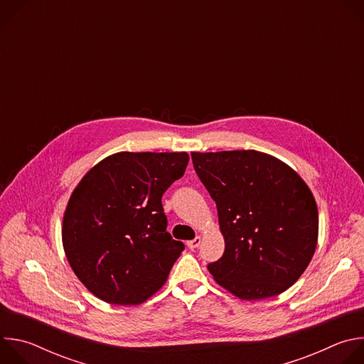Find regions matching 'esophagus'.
<instances>
[{
  "mask_svg": "<svg viewBox=\"0 0 364 364\" xmlns=\"http://www.w3.org/2000/svg\"><path fill=\"white\" fill-rule=\"evenodd\" d=\"M200 243H201V237H200V236H197V237H194L193 240L187 242V246H188L190 249H196V247H198V246H200Z\"/></svg>",
  "mask_w": 364,
  "mask_h": 364,
  "instance_id": "1",
  "label": "esophagus"
}]
</instances>
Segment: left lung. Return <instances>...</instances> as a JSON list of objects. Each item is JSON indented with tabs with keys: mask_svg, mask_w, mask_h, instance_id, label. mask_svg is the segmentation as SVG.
Listing matches in <instances>:
<instances>
[{
	"mask_svg": "<svg viewBox=\"0 0 364 364\" xmlns=\"http://www.w3.org/2000/svg\"><path fill=\"white\" fill-rule=\"evenodd\" d=\"M191 160L225 237L223 256L207 265L215 281L247 301L287 291L317 247V203L305 181L253 149L191 152Z\"/></svg>",
	"mask_w": 364,
	"mask_h": 364,
	"instance_id": "1",
	"label": "left lung"
}]
</instances>
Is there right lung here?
Masks as SVG:
<instances>
[{
    "mask_svg": "<svg viewBox=\"0 0 364 364\" xmlns=\"http://www.w3.org/2000/svg\"><path fill=\"white\" fill-rule=\"evenodd\" d=\"M187 164V152H118L90 168L73 190L63 247L95 296L136 305L166 284L184 243L167 232L161 197Z\"/></svg>",
    "mask_w": 364,
    "mask_h": 364,
    "instance_id": "right-lung-1",
    "label": "right lung"
}]
</instances>
